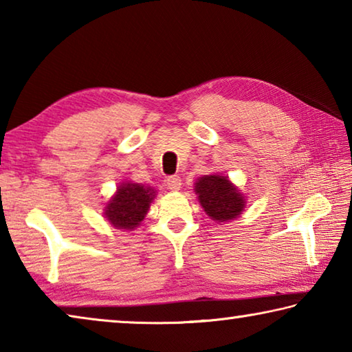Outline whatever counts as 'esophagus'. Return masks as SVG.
I'll use <instances>...</instances> for the list:
<instances>
[{
    "instance_id": "obj_1",
    "label": "esophagus",
    "mask_w": 352,
    "mask_h": 352,
    "mask_svg": "<svg viewBox=\"0 0 352 352\" xmlns=\"http://www.w3.org/2000/svg\"><path fill=\"white\" fill-rule=\"evenodd\" d=\"M166 184H168V188L170 190H178L182 188V178L178 175H172L168 178V180H166Z\"/></svg>"
}]
</instances>
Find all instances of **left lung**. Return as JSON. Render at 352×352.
Wrapping results in <instances>:
<instances>
[{
  "label": "left lung",
  "mask_w": 352,
  "mask_h": 352,
  "mask_svg": "<svg viewBox=\"0 0 352 352\" xmlns=\"http://www.w3.org/2000/svg\"><path fill=\"white\" fill-rule=\"evenodd\" d=\"M195 194L208 216L217 222L233 220L243 211L245 200L222 175H205L195 183Z\"/></svg>",
  "instance_id": "8db88e82"
}]
</instances>
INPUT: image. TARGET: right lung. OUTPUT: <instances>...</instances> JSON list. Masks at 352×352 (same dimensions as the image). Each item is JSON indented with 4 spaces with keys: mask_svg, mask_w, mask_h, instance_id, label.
Wrapping results in <instances>:
<instances>
[{
    "mask_svg": "<svg viewBox=\"0 0 352 352\" xmlns=\"http://www.w3.org/2000/svg\"><path fill=\"white\" fill-rule=\"evenodd\" d=\"M155 190L140 183H122L109 205L105 208V217L109 222L122 230H133L148 211Z\"/></svg>",
    "mask_w": 352,
    "mask_h": 352,
    "instance_id": "obj_1",
    "label": "right lung"
}]
</instances>
